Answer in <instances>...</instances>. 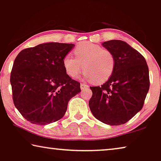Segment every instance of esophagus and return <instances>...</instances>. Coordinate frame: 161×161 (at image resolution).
<instances>
[{
  "mask_svg": "<svg viewBox=\"0 0 161 161\" xmlns=\"http://www.w3.org/2000/svg\"><path fill=\"white\" fill-rule=\"evenodd\" d=\"M89 87V85H87V84H84V83H81L80 85V88L81 90H85L86 88H88Z\"/></svg>",
  "mask_w": 161,
  "mask_h": 161,
  "instance_id": "esophagus-1",
  "label": "esophagus"
}]
</instances>
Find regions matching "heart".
<instances>
[{
  "label": "heart",
  "mask_w": 161,
  "mask_h": 161,
  "mask_svg": "<svg viewBox=\"0 0 161 161\" xmlns=\"http://www.w3.org/2000/svg\"><path fill=\"white\" fill-rule=\"evenodd\" d=\"M74 54L75 57L67 54L63 59L64 69L71 77H76L83 67V77L85 80L101 84L108 80L114 73L116 59L109 50L94 43L85 42L74 48Z\"/></svg>",
  "instance_id": "1"
}]
</instances>
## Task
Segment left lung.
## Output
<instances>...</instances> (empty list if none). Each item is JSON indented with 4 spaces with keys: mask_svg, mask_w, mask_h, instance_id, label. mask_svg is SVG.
Segmentation results:
<instances>
[{
    "mask_svg": "<svg viewBox=\"0 0 161 161\" xmlns=\"http://www.w3.org/2000/svg\"><path fill=\"white\" fill-rule=\"evenodd\" d=\"M102 45L114 55L116 66L106 82L90 87L89 106L103 123L121 125L142 108L150 87L149 69L142 55L126 42L113 40Z\"/></svg>",
    "mask_w": 161,
    "mask_h": 161,
    "instance_id": "8db88e82",
    "label": "left lung"
}]
</instances>
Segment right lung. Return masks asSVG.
Instances as JSON below:
<instances>
[{
    "label": "right lung",
    "instance_id": "add662e5",
    "mask_svg": "<svg viewBox=\"0 0 161 161\" xmlns=\"http://www.w3.org/2000/svg\"><path fill=\"white\" fill-rule=\"evenodd\" d=\"M74 44L42 43L21 51L14 60L10 81L15 107L30 123L46 125L64 116L70 99L81 92L63 65Z\"/></svg>",
    "mask_w": 161,
    "mask_h": 161
}]
</instances>
